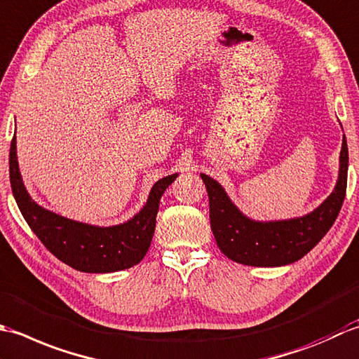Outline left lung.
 <instances>
[{"label":"left lung","mask_w":359,"mask_h":359,"mask_svg":"<svg viewBox=\"0 0 359 359\" xmlns=\"http://www.w3.org/2000/svg\"><path fill=\"white\" fill-rule=\"evenodd\" d=\"M348 149L342 137L339 172L333 192L306 215L287 220H252L245 215L220 182L201 173L208 189L210 228L226 257L248 266H283L301 260L332 228L346 196Z\"/></svg>","instance_id":"1"}]
</instances>
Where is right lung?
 <instances>
[{
    "label": "right lung",
    "mask_w": 359,
    "mask_h": 359,
    "mask_svg": "<svg viewBox=\"0 0 359 359\" xmlns=\"http://www.w3.org/2000/svg\"><path fill=\"white\" fill-rule=\"evenodd\" d=\"M11 186L29 228L58 260L82 273H116L137 265L147 254L156 226L159 200L178 173L158 180L147 203L130 220L113 226H96L71 220L36 204L21 178L17 137L9 155Z\"/></svg>",
    "instance_id": "add662e5"
}]
</instances>
